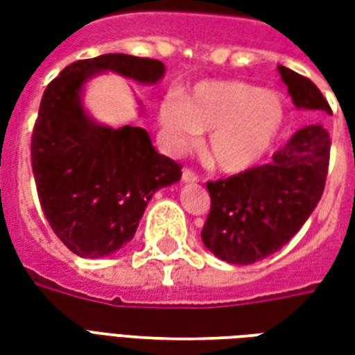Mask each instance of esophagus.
Instances as JSON below:
<instances>
[{
  "instance_id": "obj_1",
  "label": "esophagus",
  "mask_w": 355,
  "mask_h": 355,
  "mask_svg": "<svg viewBox=\"0 0 355 355\" xmlns=\"http://www.w3.org/2000/svg\"><path fill=\"white\" fill-rule=\"evenodd\" d=\"M182 180H184V182H198V180H200V175H198L196 171L190 169V167H186V169L182 171Z\"/></svg>"
}]
</instances>
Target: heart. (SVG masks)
<instances>
[{
	"mask_svg": "<svg viewBox=\"0 0 355 355\" xmlns=\"http://www.w3.org/2000/svg\"><path fill=\"white\" fill-rule=\"evenodd\" d=\"M169 144L190 146L209 132L205 155L216 169L241 173L272 148L285 123V104L274 91L243 81H203L182 96L171 93L159 106Z\"/></svg>",
	"mask_w": 355,
	"mask_h": 355,
	"instance_id": "heart-1",
	"label": "heart"
}]
</instances>
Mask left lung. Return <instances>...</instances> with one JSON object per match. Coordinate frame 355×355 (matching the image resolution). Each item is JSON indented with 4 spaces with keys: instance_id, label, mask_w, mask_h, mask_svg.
Masks as SVG:
<instances>
[{
    "instance_id": "1",
    "label": "left lung",
    "mask_w": 355,
    "mask_h": 355,
    "mask_svg": "<svg viewBox=\"0 0 355 355\" xmlns=\"http://www.w3.org/2000/svg\"><path fill=\"white\" fill-rule=\"evenodd\" d=\"M297 108L331 114L312 81L277 68ZM331 140L321 125H308L272 155V163L207 182L211 211L201 239L230 264H253L279 251L320 203Z\"/></svg>"
}]
</instances>
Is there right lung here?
<instances>
[{
  "instance_id": "right-lung-1",
  "label": "right lung",
  "mask_w": 355,
  "mask_h": 355,
  "mask_svg": "<svg viewBox=\"0 0 355 355\" xmlns=\"http://www.w3.org/2000/svg\"><path fill=\"white\" fill-rule=\"evenodd\" d=\"M104 70L155 83L165 66L121 53L66 66L43 93L30 148L43 215L57 238L85 259L129 243L155 190L182 177V165L157 154L142 127L112 129L85 114L81 87Z\"/></svg>"
}]
</instances>
